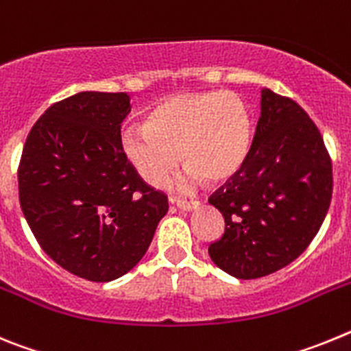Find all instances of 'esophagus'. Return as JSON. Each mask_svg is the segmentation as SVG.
Returning <instances> with one entry per match:
<instances>
[{"mask_svg":"<svg viewBox=\"0 0 351 351\" xmlns=\"http://www.w3.org/2000/svg\"><path fill=\"white\" fill-rule=\"evenodd\" d=\"M170 202L176 204V206H178V209H181V210H193L195 207L198 206V202H195V200H182V198H172Z\"/></svg>","mask_w":351,"mask_h":351,"instance_id":"1","label":"esophagus"}]
</instances>
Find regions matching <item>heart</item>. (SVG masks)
Here are the masks:
<instances>
[{
    "label": "heart",
    "instance_id": "obj_1",
    "mask_svg": "<svg viewBox=\"0 0 351 351\" xmlns=\"http://www.w3.org/2000/svg\"><path fill=\"white\" fill-rule=\"evenodd\" d=\"M253 147V119L246 101L230 91L179 93L145 112L142 126L121 133V149L151 186L165 184L179 165L188 178L225 182L241 172Z\"/></svg>",
    "mask_w": 351,
    "mask_h": 351
}]
</instances>
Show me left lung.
<instances>
[{
	"label": "left lung",
	"instance_id": "obj_1",
	"mask_svg": "<svg viewBox=\"0 0 351 351\" xmlns=\"http://www.w3.org/2000/svg\"><path fill=\"white\" fill-rule=\"evenodd\" d=\"M332 160L318 126L288 96L262 91L246 165L209 197L225 218L209 256L239 280H256L299 258L327 216Z\"/></svg>",
	"mask_w": 351,
	"mask_h": 351
}]
</instances>
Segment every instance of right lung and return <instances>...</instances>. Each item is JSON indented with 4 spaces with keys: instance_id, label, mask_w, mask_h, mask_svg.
<instances>
[{
    "instance_id": "1",
    "label": "right lung",
    "mask_w": 351,
    "mask_h": 351,
    "mask_svg": "<svg viewBox=\"0 0 351 351\" xmlns=\"http://www.w3.org/2000/svg\"><path fill=\"white\" fill-rule=\"evenodd\" d=\"M126 93L84 91L40 116L19 163V202L31 232L58 265L88 281L132 271L169 210L121 149Z\"/></svg>"
}]
</instances>
